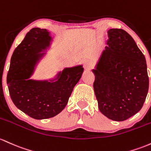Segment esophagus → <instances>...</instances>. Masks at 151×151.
I'll return each instance as SVG.
<instances>
[{"label": "esophagus", "mask_w": 151, "mask_h": 151, "mask_svg": "<svg viewBox=\"0 0 151 151\" xmlns=\"http://www.w3.org/2000/svg\"><path fill=\"white\" fill-rule=\"evenodd\" d=\"M92 67V63L91 61L86 60L84 62V67L85 69H90Z\"/></svg>", "instance_id": "esophagus-1"}]
</instances>
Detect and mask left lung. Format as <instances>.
<instances>
[{
	"mask_svg": "<svg viewBox=\"0 0 151 151\" xmlns=\"http://www.w3.org/2000/svg\"><path fill=\"white\" fill-rule=\"evenodd\" d=\"M105 50L92 72L94 93L100 112L124 121L143 107L149 87L145 56L123 29H111Z\"/></svg>",
	"mask_w": 151,
	"mask_h": 151,
	"instance_id": "1",
	"label": "left lung"
}]
</instances>
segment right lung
<instances>
[{
  "label": "right lung",
  "instance_id": "1",
  "mask_svg": "<svg viewBox=\"0 0 151 151\" xmlns=\"http://www.w3.org/2000/svg\"><path fill=\"white\" fill-rule=\"evenodd\" d=\"M46 29L34 28L16 48L7 75L9 94L14 105L32 118L47 119L64 110L74 86L80 79L82 65L65 68L57 79L39 81L29 79L45 53H38L50 46L51 37Z\"/></svg>",
  "mask_w": 151,
  "mask_h": 151
}]
</instances>
